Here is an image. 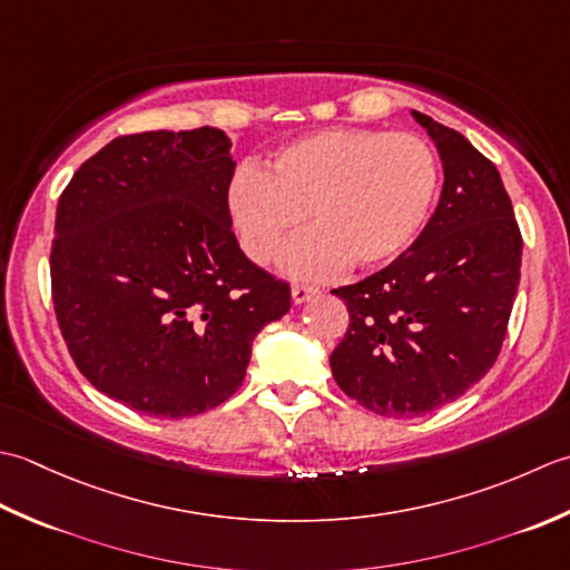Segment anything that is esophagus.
Instances as JSON below:
<instances>
[{
    "mask_svg": "<svg viewBox=\"0 0 570 570\" xmlns=\"http://www.w3.org/2000/svg\"><path fill=\"white\" fill-rule=\"evenodd\" d=\"M312 293H315V289H312V287H307V285H293V302H297V305H299V302H305V299H309L312 297Z\"/></svg>",
    "mask_w": 570,
    "mask_h": 570,
    "instance_id": "esophagus-1",
    "label": "esophagus"
}]
</instances>
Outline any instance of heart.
Instances as JSON below:
<instances>
[{
  "label": "heart",
  "instance_id": "1",
  "mask_svg": "<svg viewBox=\"0 0 570 570\" xmlns=\"http://www.w3.org/2000/svg\"><path fill=\"white\" fill-rule=\"evenodd\" d=\"M438 159L423 137L334 127L277 149L263 171L240 169L228 204L253 261L268 263L287 236L285 273L327 277L344 265L379 268L421 234L438 191Z\"/></svg>",
  "mask_w": 570,
  "mask_h": 570
}]
</instances>
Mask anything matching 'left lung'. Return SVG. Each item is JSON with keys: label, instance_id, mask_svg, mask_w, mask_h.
Returning a JSON list of instances; mask_svg holds the SVG:
<instances>
[{"label": "left lung", "instance_id": "left-lung-1", "mask_svg": "<svg viewBox=\"0 0 570 570\" xmlns=\"http://www.w3.org/2000/svg\"><path fill=\"white\" fill-rule=\"evenodd\" d=\"M413 118L443 159L435 214L386 268L332 289L350 309L334 381L386 417L431 413L494 366L521 275V230L497 167L458 130Z\"/></svg>", "mask_w": 570, "mask_h": 570}]
</instances>
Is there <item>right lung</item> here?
<instances>
[{"instance_id": "add662e5", "label": "right lung", "mask_w": 570, "mask_h": 570, "mask_svg": "<svg viewBox=\"0 0 570 570\" xmlns=\"http://www.w3.org/2000/svg\"><path fill=\"white\" fill-rule=\"evenodd\" d=\"M216 127L115 137L56 208L51 297L80 374L145 415L189 417L234 396L289 285L238 248L236 161Z\"/></svg>"}]
</instances>
